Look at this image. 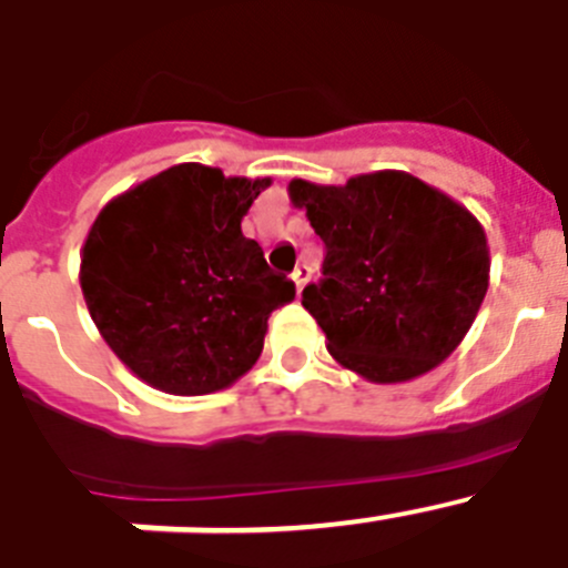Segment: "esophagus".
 <instances>
[{"mask_svg": "<svg viewBox=\"0 0 568 568\" xmlns=\"http://www.w3.org/2000/svg\"><path fill=\"white\" fill-rule=\"evenodd\" d=\"M313 278V270L307 267V264H301V267H295V273H293V281H295V290H304L307 287V281Z\"/></svg>", "mask_w": 568, "mask_h": 568, "instance_id": "1", "label": "esophagus"}]
</instances>
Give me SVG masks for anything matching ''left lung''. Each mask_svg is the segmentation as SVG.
<instances>
[{
    "mask_svg": "<svg viewBox=\"0 0 568 568\" xmlns=\"http://www.w3.org/2000/svg\"><path fill=\"white\" fill-rule=\"evenodd\" d=\"M287 190L327 247L301 304L344 369L400 384L458 349L489 287L486 233L464 204L404 170Z\"/></svg>",
    "mask_w": 568,
    "mask_h": 568,
    "instance_id": "left-lung-1",
    "label": "left lung"
}]
</instances>
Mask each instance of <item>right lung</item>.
Here are the masks:
<instances>
[{
	"label": "right lung",
	"mask_w": 568,
	"mask_h": 568,
	"mask_svg": "<svg viewBox=\"0 0 568 568\" xmlns=\"http://www.w3.org/2000/svg\"><path fill=\"white\" fill-rule=\"evenodd\" d=\"M270 179L184 162L110 199L82 247L84 304L135 378L170 395L227 389L295 298L241 219Z\"/></svg>",
	"instance_id": "obj_1"
}]
</instances>
